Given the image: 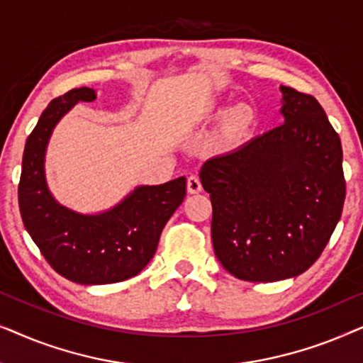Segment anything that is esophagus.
Returning a JSON list of instances; mask_svg holds the SVG:
<instances>
[{
    "instance_id": "esophagus-1",
    "label": "esophagus",
    "mask_w": 363,
    "mask_h": 363,
    "mask_svg": "<svg viewBox=\"0 0 363 363\" xmlns=\"http://www.w3.org/2000/svg\"><path fill=\"white\" fill-rule=\"evenodd\" d=\"M186 190L188 193H198L201 191V182L196 175H190L186 180Z\"/></svg>"
}]
</instances>
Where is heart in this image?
Segmentation results:
<instances>
[{
	"instance_id": "1",
	"label": "heart",
	"mask_w": 363,
	"mask_h": 363,
	"mask_svg": "<svg viewBox=\"0 0 363 363\" xmlns=\"http://www.w3.org/2000/svg\"><path fill=\"white\" fill-rule=\"evenodd\" d=\"M251 122V112L246 107H238L230 116V130L242 132Z\"/></svg>"
}]
</instances>
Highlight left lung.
Instances as JSON below:
<instances>
[{"instance_id":"1","label":"left lung","mask_w":363,"mask_h":363,"mask_svg":"<svg viewBox=\"0 0 363 363\" xmlns=\"http://www.w3.org/2000/svg\"><path fill=\"white\" fill-rule=\"evenodd\" d=\"M284 123L201 167L211 238L238 279L299 276L324 251L345 201L339 133L311 94L281 87Z\"/></svg>"}]
</instances>
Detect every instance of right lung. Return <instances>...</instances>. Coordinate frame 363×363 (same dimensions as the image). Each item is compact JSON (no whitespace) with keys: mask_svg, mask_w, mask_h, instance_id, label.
Wrapping results in <instances>:
<instances>
[{"mask_svg":"<svg viewBox=\"0 0 363 363\" xmlns=\"http://www.w3.org/2000/svg\"><path fill=\"white\" fill-rule=\"evenodd\" d=\"M94 99L92 89H71L44 108L24 147L18 201L24 228L57 274L77 284H111L138 274L155 255L163 226L186 195V178L137 188L96 216L57 205L44 180L48 140L74 104Z\"/></svg>","mask_w":363,"mask_h":363,"instance_id":"1","label":"right lung"}]
</instances>
